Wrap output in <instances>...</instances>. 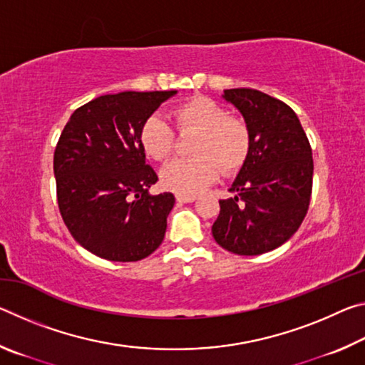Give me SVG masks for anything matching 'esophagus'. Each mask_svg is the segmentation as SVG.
Instances as JSON below:
<instances>
[{"label":"esophagus","instance_id":"obj_1","mask_svg":"<svg viewBox=\"0 0 365 365\" xmlns=\"http://www.w3.org/2000/svg\"><path fill=\"white\" fill-rule=\"evenodd\" d=\"M195 200H196L195 195H182V193L177 195V201L178 202H193Z\"/></svg>","mask_w":365,"mask_h":365}]
</instances>
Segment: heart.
Wrapping results in <instances>:
<instances>
[{
  "instance_id": "1",
  "label": "heart",
  "mask_w": 365,
  "mask_h": 365,
  "mask_svg": "<svg viewBox=\"0 0 365 365\" xmlns=\"http://www.w3.org/2000/svg\"><path fill=\"white\" fill-rule=\"evenodd\" d=\"M180 132H197L190 146L193 158L175 159L160 172L165 188L182 195L200 193L225 175L237 174L248 160L252 135L248 122L207 96H193L172 110ZM140 143L158 163L168 160L175 150V133L164 115L151 114L140 128Z\"/></svg>"
}]
</instances>
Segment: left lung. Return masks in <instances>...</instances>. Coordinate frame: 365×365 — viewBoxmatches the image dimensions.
I'll use <instances>...</instances> for the list:
<instances>
[{"mask_svg": "<svg viewBox=\"0 0 365 365\" xmlns=\"http://www.w3.org/2000/svg\"><path fill=\"white\" fill-rule=\"evenodd\" d=\"M252 135L251 154L230 191L220 200L212 237L240 256L279 248L304 220L312 193L314 160L294 110L277 98L252 88L224 91Z\"/></svg>", "mask_w": 365, "mask_h": 365, "instance_id": "obj_1", "label": "left lung"}]
</instances>
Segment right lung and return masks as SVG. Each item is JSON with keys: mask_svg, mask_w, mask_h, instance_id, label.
<instances>
[{"mask_svg": "<svg viewBox=\"0 0 365 365\" xmlns=\"http://www.w3.org/2000/svg\"><path fill=\"white\" fill-rule=\"evenodd\" d=\"M170 91H122L73 110L54 150L59 212L73 240L95 256L133 262L163 243L172 193L146 164L140 128Z\"/></svg>", "mask_w": 365, "mask_h": 365, "instance_id": "right-lung-1", "label": "right lung"}]
</instances>
